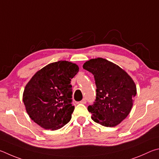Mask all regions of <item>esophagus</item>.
<instances>
[{
    "mask_svg": "<svg viewBox=\"0 0 159 159\" xmlns=\"http://www.w3.org/2000/svg\"><path fill=\"white\" fill-rule=\"evenodd\" d=\"M80 102H81V103H82V104H86V103H87V99H86V98L82 99V101H80Z\"/></svg>",
    "mask_w": 159,
    "mask_h": 159,
    "instance_id": "34e87169",
    "label": "esophagus"
}]
</instances>
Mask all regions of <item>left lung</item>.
<instances>
[{"mask_svg":"<svg viewBox=\"0 0 159 159\" xmlns=\"http://www.w3.org/2000/svg\"><path fill=\"white\" fill-rule=\"evenodd\" d=\"M83 68L93 75L96 97L89 112L102 126L114 127L126 118L137 93L134 82L123 69L102 58L86 62Z\"/></svg>","mask_w":159,"mask_h":159,"instance_id":"obj_1","label":"left lung"}]
</instances>
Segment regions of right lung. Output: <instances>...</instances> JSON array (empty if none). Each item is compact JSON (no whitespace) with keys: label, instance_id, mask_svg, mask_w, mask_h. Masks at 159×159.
<instances>
[{"label":"right lung","instance_id":"obj_1","mask_svg":"<svg viewBox=\"0 0 159 159\" xmlns=\"http://www.w3.org/2000/svg\"><path fill=\"white\" fill-rule=\"evenodd\" d=\"M78 71L76 64L60 61L33 75L23 94L26 112L33 121L44 129L54 130L70 121L75 109L70 81Z\"/></svg>","mask_w":159,"mask_h":159}]
</instances>
